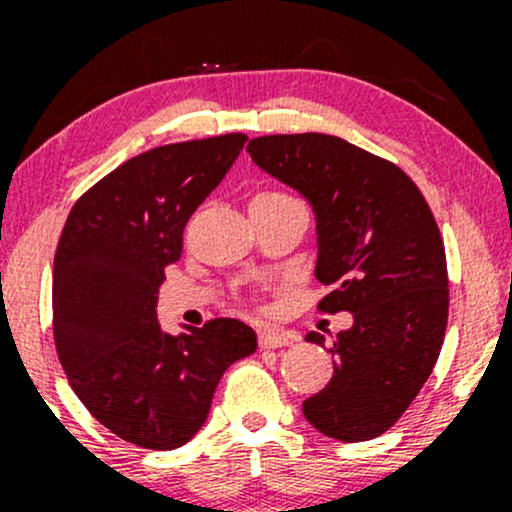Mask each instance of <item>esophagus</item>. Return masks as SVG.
<instances>
[{
  "label": "esophagus",
  "mask_w": 512,
  "mask_h": 512,
  "mask_svg": "<svg viewBox=\"0 0 512 512\" xmlns=\"http://www.w3.org/2000/svg\"><path fill=\"white\" fill-rule=\"evenodd\" d=\"M293 337L289 332H276V330H262L260 332V349H279V346H289Z\"/></svg>",
  "instance_id": "1"
}]
</instances>
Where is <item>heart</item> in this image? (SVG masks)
Masks as SVG:
<instances>
[{
  "instance_id": "1",
  "label": "heart",
  "mask_w": 512,
  "mask_h": 512,
  "mask_svg": "<svg viewBox=\"0 0 512 512\" xmlns=\"http://www.w3.org/2000/svg\"><path fill=\"white\" fill-rule=\"evenodd\" d=\"M260 197H289V195H284V192H262Z\"/></svg>"
}]
</instances>
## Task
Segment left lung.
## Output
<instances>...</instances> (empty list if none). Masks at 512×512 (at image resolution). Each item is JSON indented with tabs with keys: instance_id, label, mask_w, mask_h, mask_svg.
I'll list each match as a JSON object with an SVG mask.
<instances>
[{
	"instance_id": "1",
	"label": "left lung",
	"mask_w": 512,
	"mask_h": 512,
	"mask_svg": "<svg viewBox=\"0 0 512 512\" xmlns=\"http://www.w3.org/2000/svg\"><path fill=\"white\" fill-rule=\"evenodd\" d=\"M264 173L308 199L317 219L322 313L354 315L332 339V380L303 402L317 431L344 443L385 433L436 366L448 325L438 223L414 180L330 134H269L248 144ZM305 342L325 346L320 332Z\"/></svg>"
}]
</instances>
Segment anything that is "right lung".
<instances>
[{"label":"right lung","mask_w":512,"mask_h":512,"mask_svg":"<svg viewBox=\"0 0 512 512\" xmlns=\"http://www.w3.org/2000/svg\"><path fill=\"white\" fill-rule=\"evenodd\" d=\"M240 132L156 146L98 180L69 211L52 272V327L64 373L117 438L175 450L204 426L221 375L255 354L233 317L166 334L158 286L182 231L236 161Z\"/></svg>","instance_id":"1"}]
</instances>
